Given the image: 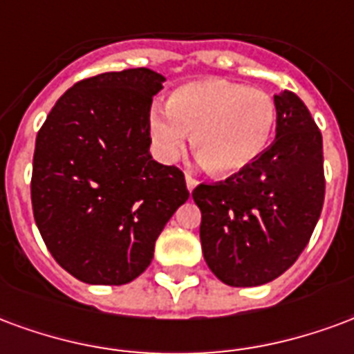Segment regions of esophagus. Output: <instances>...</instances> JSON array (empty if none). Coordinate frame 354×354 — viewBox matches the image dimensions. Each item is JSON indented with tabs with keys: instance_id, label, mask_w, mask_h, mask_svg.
Instances as JSON below:
<instances>
[{
	"instance_id": "obj_1",
	"label": "esophagus",
	"mask_w": 354,
	"mask_h": 354,
	"mask_svg": "<svg viewBox=\"0 0 354 354\" xmlns=\"http://www.w3.org/2000/svg\"><path fill=\"white\" fill-rule=\"evenodd\" d=\"M196 185H198V179H196V177H192L190 174H187V188H188V190H194Z\"/></svg>"
}]
</instances>
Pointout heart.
Instances as JSON below:
<instances>
[{"instance_id":"b5f03b06","label":"heart","mask_w":354,"mask_h":354,"mask_svg":"<svg viewBox=\"0 0 354 354\" xmlns=\"http://www.w3.org/2000/svg\"><path fill=\"white\" fill-rule=\"evenodd\" d=\"M277 107L266 90L224 79L183 84L169 95L166 109H152L149 131L164 160H175L190 143L209 169L221 177L245 171L272 141Z\"/></svg>"}]
</instances>
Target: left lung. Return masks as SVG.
Segmentation results:
<instances>
[{
  "label": "left lung",
  "mask_w": 354,
  "mask_h": 354,
  "mask_svg": "<svg viewBox=\"0 0 354 354\" xmlns=\"http://www.w3.org/2000/svg\"><path fill=\"white\" fill-rule=\"evenodd\" d=\"M275 141L252 166L192 190L209 270L230 286L285 273L309 243L324 203L322 136L298 95L283 90Z\"/></svg>",
  "instance_id": "left-lung-1"
}]
</instances>
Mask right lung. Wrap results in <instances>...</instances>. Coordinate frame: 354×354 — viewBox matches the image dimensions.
Masks as SVG:
<instances>
[{
  "label": "right lung",
  "instance_id": "1",
  "mask_svg": "<svg viewBox=\"0 0 354 354\" xmlns=\"http://www.w3.org/2000/svg\"><path fill=\"white\" fill-rule=\"evenodd\" d=\"M164 77L147 68L82 79L37 131L33 218L54 260L82 283L126 285L187 202L185 174L154 162L149 115Z\"/></svg>",
  "mask_w": 354,
  "mask_h": 354
}]
</instances>
